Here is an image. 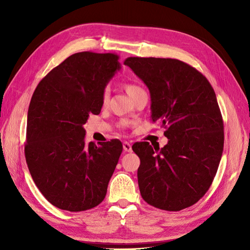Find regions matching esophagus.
Here are the masks:
<instances>
[{
  "instance_id": "34e87169",
  "label": "esophagus",
  "mask_w": 250,
  "mask_h": 250,
  "mask_svg": "<svg viewBox=\"0 0 250 250\" xmlns=\"http://www.w3.org/2000/svg\"><path fill=\"white\" fill-rule=\"evenodd\" d=\"M123 149L126 152H131L132 148H131V144L129 142H123Z\"/></svg>"
}]
</instances>
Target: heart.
<instances>
[{"label": "heart", "instance_id": "1", "mask_svg": "<svg viewBox=\"0 0 250 250\" xmlns=\"http://www.w3.org/2000/svg\"><path fill=\"white\" fill-rule=\"evenodd\" d=\"M125 89H126L127 94L130 96L131 99H132V98H133L134 96H137L139 93H141L142 90H143L142 87H140V86L137 85V84H134V83H126V84H125ZM108 97H109L108 89H104V92H103V94H102V102H103V103H106L107 100H108ZM127 124H128L127 122H125V121H123V122H121L120 127H121V128H125V127L127 126Z\"/></svg>", "mask_w": 250, "mask_h": 250}]
</instances>
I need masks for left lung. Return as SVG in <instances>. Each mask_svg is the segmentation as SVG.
Returning a JSON list of instances; mask_svg holds the SVG:
<instances>
[{"label":"left lung","mask_w":250,"mask_h":250,"mask_svg":"<svg viewBox=\"0 0 250 250\" xmlns=\"http://www.w3.org/2000/svg\"><path fill=\"white\" fill-rule=\"evenodd\" d=\"M128 65L147 85L151 120L162 123L169 142L152 148L135 143L143 199L164 210L193 206L208 192L224 145V127L214 88L206 76L172 58L128 57Z\"/></svg>","instance_id":"obj_1"}]
</instances>
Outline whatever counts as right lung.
Instances as JSON below:
<instances>
[{"label":"right lung","instance_id":"add662e5","mask_svg":"<svg viewBox=\"0 0 250 250\" xmlns=\"http://www.w3.org/2000/svg\"><path fill=\"white\" fill-rule=\"evenodd\" d=\"M120 67L113 53H75L34 90L28 109L26 162L41 193L60 209L93 208L106 195L122 143L87 146L83 125L90 113H100L104 88Z\"/></svg>","mask_w":250,"mask_h":250}]
</instances>
